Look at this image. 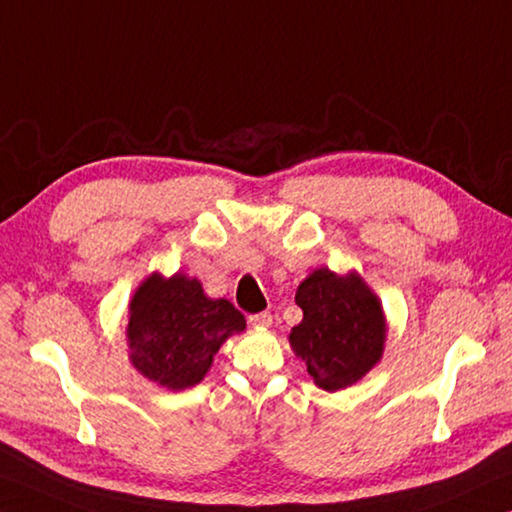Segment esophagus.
<instances>
[{
  "mask_svg": "<svg viewBox=\"0 0 512 512\" xmlns=\"http://www.w3.org/2000/svg\"><path fill=\"white\" fill-rule=\"evenodd\" d=\"M248 323L253 325V327H271V323H273V316L268 314V311H262V314L250 316V318H248Z\"/></svg>",
  "mask_w": 512,
  "mask_h": 512,
  "instance_id": "obj_1",
  "label": "esophagus"
}]
</instances>
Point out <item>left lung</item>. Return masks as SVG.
I'll list each match as a JSON object with an SVG mask.
<instances>
[{
    "mask_svg": "<svg viewBox=\"0 0 512 512\" xmlns=\"http://www.w3.org/2000/svg\"><path fill=\"white\" fill-rule=\"evenodd\" d=\"M300 325L289 343L318 388L336 393L357 384L384 357L386 314L381 300L357 271H311L296 291Z\"/></svg>",
    "mask_w": 512,
    "mask_h": 512,
    "instance_id": "left-lung-1",
    "label": "left lung"
}]
</instances>
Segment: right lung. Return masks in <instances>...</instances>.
I'll list each match as a JSON object with an SVG mask.
<instances>
[{"label": "right lung", "mask_w": 512, "mask_h": 512, "mask_svg": "<svg viewBox=\"0 0 512 512\" xmlns=\"http://www.w3.org/2000/svg\"><path fill=\"white\" fill-rule=\"evenodd\" d=\"M246 318L225 298H207L201 280L185 273L144 277L128 302V361L153 384L185 391L201 384L214 354Z\"/></svg>", "instance_id": "obj_1"}]
</instances>
